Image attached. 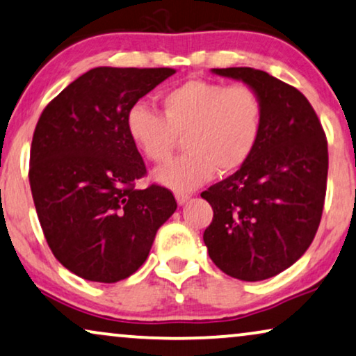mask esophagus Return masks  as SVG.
Wrapping results in <instances>:
<instances>
[{
  "mask_svg": "<svg viewBox=\"0 0 356 356\" xmlns=\"http://www.w3.org/2000/svg\"><path fill=\"white\" fill-rule=\"evenodd\" d=\"M175 197H177V202L179 204V206H184V204H186L188 201H189V194L188 193H177L175 194Z\"/></svg>",
  "mask_w": 356,
  "mask_h": 356,
  "instance_id": "obj_1",
  "label": "esophagus"
}]
</instances>
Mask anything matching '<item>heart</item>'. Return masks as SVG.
<instances>
[{
    "instance_id": "obj_1",
    "label": "heart",
    "mask_w": 356,
    "mask_h": 356,
    "mask_svg": "<svg viewBox=\"0 0 356 356\" xmlns=\"http://www.w3.org/2000/svg\"><path fill=\"white\" fill-rule=\"evenodd\" d=\"M160 102L163 116L143 104L131 106L126 131L154 163L167 162L184 136L188 152L152 175L163 186L193 191L217 172H236L254 152L264 108L251 86L189 79L165 92Z\"/></svg>"
}]
</instances>
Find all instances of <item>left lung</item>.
Returning a JSON list of instances; mask_svg holds the SVG:
<instances>
[{"mask_svg": "<svg viewBox=\"0 0 356 356\" xmlns=\"http://www.w3.org/2000/svg\"><path fill=\"white\" fill-rule=\"evenodd\" d=\"M212 72L256 89L264 115L248 162L201 194L213 209L204 243L227 275L266 280L295 264L313 243L324 207L327 140L295 87L254 67Z\"/></svg>", "mask_w": 356, "mask_h": 356, "instance_id": "1", "label": "left lung"}]
</instances>
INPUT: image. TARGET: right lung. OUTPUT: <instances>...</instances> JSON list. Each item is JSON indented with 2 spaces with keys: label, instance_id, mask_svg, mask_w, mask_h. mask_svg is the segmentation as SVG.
<instances>
[{
  "label": "right lung",
  "instance_id": "obj_1",
  "mask_svg": "<svg viewBox=\"0 0 356 356\" xmlns=\"http://www.w3.org/2000/svg\"><path fill=\"white\" fill-rule=\"evenodd\" d=\"M173 74L94 67L40 115L29 170L33 204L51 252L82 279L115 284L133 275L177 211L167 188H134L145 165L126 131L131 106Z\"/></svg>",
  "mask_w": 356,
  "mask_h": 356
}]
</instances>
